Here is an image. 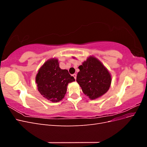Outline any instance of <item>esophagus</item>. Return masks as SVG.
Returning <instances> with one entry per match:
<instances>
[{
	"instance_id": "obj_1",
	"label": "esophagus",
	"mask_w": 147,
	"mask_h": 147,
	"mask_svg": "<svg viewBox=\"0 0 147 147\" xmlns=\"http://www.w3.org/2000/svg\"><path fill=\"white\" fill-rule=\"evenodd\" d=\"M72 76L74 77V78H75V80H76V78H77V75H76V74H73V75H72Z\"/></svg>"
}]
</instances>
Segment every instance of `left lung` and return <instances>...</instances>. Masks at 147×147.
<instances>
[{"mask_svg":"<svg viewBox=\"0 0 147 147\" xmlns=\"http://www.w3.org/2000/svg\"><path fill=\"white\" fill-rule=\"evenodd\" d=\"M78 69L77 82L83 92L90 99L99 98L108 91L112 77L108 69L96 57L89 56Z\"/></svg>","mask_w":147,"mask_h":147,"instance_id":"8db88e82","label":"left lung"}]
</instances>
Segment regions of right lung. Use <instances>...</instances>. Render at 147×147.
<instances>
[{
  "label": "right lung",
  "mask_w": 147,
  "mask_h": 147,
  "mask_svg": "<svg viewBox=\"0 0 147 147\" xmlns=\"http://www.w3.org/2000/svg\"><path fill=\"white\" fill-rule=\"evenodd\" d=\"M75 78L69 74L68 70L61 69L57 58L47 60L38 70L35 77L38 91L47 100L53 102L63 99L67 92L69 83Z\"/></svg>",
  "instance_id": "1"
}]
</instances>
